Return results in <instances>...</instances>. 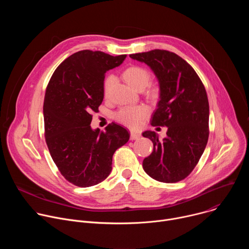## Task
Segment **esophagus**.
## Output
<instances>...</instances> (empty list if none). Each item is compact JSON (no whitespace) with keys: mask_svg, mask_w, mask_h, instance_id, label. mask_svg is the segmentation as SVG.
Segmentation results:
<instances>
[{"mask_svg":"<svg viewBox=\"0 0 249 249\" xmlns=\"http://www.w3.org/2000/svg\"><path fill=\"white\" fill-rule=\"evenodd\" d=\"M140 137H141V135L138 134V133H135V132H131L130 133V140H132V141L138 140Z\"/></svg>","mask_w":249,"mask_h":249,"instance_id":"obj_1","label":"esophagus"}]
</instances>
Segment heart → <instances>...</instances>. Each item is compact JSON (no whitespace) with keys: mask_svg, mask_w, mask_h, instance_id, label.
Wrapping results in <instances>:
<instances>
[{"mask_svg":"<svg viewBox=\"0 0 249 249\" xmlns=\"http://www.w3.org/2000/svg\"><path fill=\"white\" fill-rule=\"evenodd\" d=\"M123 78L131 87L138 90H142L150 84L152 76L150 71L144 67L131 66L123 72ZM115 80L113 75H109L105 78L103 83L104 96H108ZM148 93L150 97L156 99L160 95V88L157 86L151 87ZM149 114L150 108L147 105L138 104L133 106H123L113 114V118L126 127L136 129L141 126Z\"/></svg>","mask_w":249,"mask_h":249,"instance_id":"obj_1","label":"heart"}]
</instances>
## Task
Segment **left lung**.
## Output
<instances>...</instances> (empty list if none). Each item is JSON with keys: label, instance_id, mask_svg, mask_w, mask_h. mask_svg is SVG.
I'll return each instance as SVG.
<instances>
[{"label": "left lung", "instance_id": "1", "mask_svg": "<svg viewBox=\"0 0 249 249\" xmlns=\"http://www.w3.org/2000/svg\"><path fill=\"white\" fill-rule=\"evenodd\" d=\"M156 74L160 99L152 118L153 126H166V138L155 131L143 136L154 144L143 168L152 178L165 183L183 180L197 165L209 138V101L195 70L173 52L155 49L131 54Z\"/></svg>", "mask_w": 249, "mask_h": 249}]
</instances>
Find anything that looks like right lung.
Masks as SVG:
<instances>
[{
  "label": "right lung",
  "mask_w": 249,
  "mask_h": 249,
  "mask_svg": "<svg viewBox=\"0 0 249 249\" xmlns=\"http://www.w3.org/2000/svg\"><path fill=\"white\" fill-rule=\"evenodd\" d=\"M101 51L82 50L64 60L45 91V141L65 179L79 187L96 185L112 169L115 151L129 140L128 131L108 124L105 132L92 130L91 112L103 100L105 73L125 60Z\"/></svg>",
  "instance_id": "add662e5"
}]
</instances>
